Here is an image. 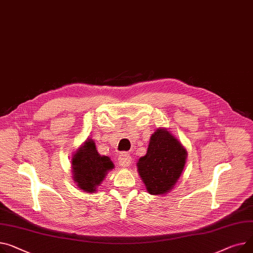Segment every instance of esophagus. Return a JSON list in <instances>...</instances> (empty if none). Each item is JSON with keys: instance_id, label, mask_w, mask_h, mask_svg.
Segmentation results:
<instances>
[{"instance_id": "obj_1", "label": "esophagus", "mask_w": 253, "mask_h": 253, "mask_svg": "<svg viewBox=\"0 0 253 253\" xmlns=\"http://www.w3.org/2000/svg\"><path fill=\"white\" fill-rule=\"evenodd\" d=\"M118 163H119L122 167H128L131 163V157L126 151L120 153L119 157H118Z\"/></svg>"}]
</instances>
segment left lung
<instances>
[{"label":"left lung","instance_id":"1","mask_svg":"<svg viewBox=\"0 0 253 253\" xmlns=\"http://www.w3.org/2000/svg\"><path fill=\"white\" fill-rule=\"evenodd\" d=\"M186 155V150L169 131L158 129L151 135L146 155L137 163L139 175L150 194H165L174 187Z\"/></svg>","mask_w":253,"mask_h":253}]
</instances>
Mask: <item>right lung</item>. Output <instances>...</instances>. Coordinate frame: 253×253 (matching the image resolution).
I'll return each mask as SVG.
<instances>
[{"mask_svg":"<svg viewBox=\"0 0 253 253\" xmlns=\"http://www.w3.org/2000/svg\"><path fill=\"white\" fill-rule=\"evenodd\" d=\"M73 178L78 187L86 192H94L114 165L110 158L99 156L93 140H87L72 159Z\"/></svg>","mask_w":253,"mask_h":253,"instance_id":"add662e5","label":"right lung"}]
</instances>
